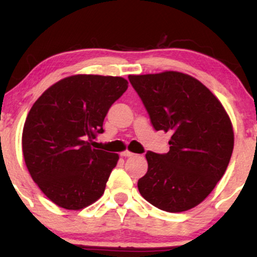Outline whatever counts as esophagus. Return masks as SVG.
Here are the masks:
<instances>
[{
	"mask_svg": "<svg viewBox=\"0 0 257 257\" xmlns=\"http://www.w3.org/2000/svg\"><path fill=\"white\" fill-rule=\"evenodd\" d=\"M133 155H134V153L131 152V151H128V150H125V151L120 152V156H122V157H132Z\"/></svg>",
	"mask_w": 257,
	"mask_h": 257,
	"instance_id": "1",
	"label": "esophagus"
}]
</instances>
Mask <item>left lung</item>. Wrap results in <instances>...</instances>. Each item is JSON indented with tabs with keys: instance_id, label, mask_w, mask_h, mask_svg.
Segmentation results:
<instances>
[{
	"instance_id": "obj_1",
	"label": "left lung",
	"mask_w": 257,
	"mask_h": 257,
	"mask_svg": "<svg viewBox=\"0 0 257 257\" xmlns=\"http://www.w3.org/2000/svg\"><path fill=\"white\" fill-rule=\"evenodd\" d=\"M156 131L169 132V152L146 153L141 196L168 213L190 210L225 174L234 134L220 100L192 76L178 71L129 75Z\"/></svg>"
}]
</instances>
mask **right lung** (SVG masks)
Returning <instances> with one entry per match:
<instances>
[{"instance_id":"obj_1","label":"right lung","mask_w":257,"mask_h":257,"mask_svg":"<svg viewBox=\"0 0 257 257\" xmlns=\"http://www.w3.org/2000/svg\"><path fill=\"white\" fill-rule=\"evenodd\" d=\"M128 88L123 77L73 75L43 91L23 129L32 180L54 204L81 210L104 194L119 156L93 149L108 108Z\"/></svg>"}]
</instances>
